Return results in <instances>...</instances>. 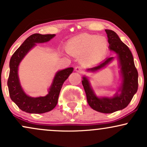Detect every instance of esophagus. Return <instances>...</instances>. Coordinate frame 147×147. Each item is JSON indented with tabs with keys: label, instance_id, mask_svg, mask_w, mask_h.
<instances>
[{
	"label": "esophagus",
	"instance_id": "34e87169",
	"mask_svg": "<svg viewBox=\"0 0 147 147\" xmlns=\"http://www.w3.org/2000/svg\"><path fill=\"white\" fill-rule=\"evenodd\" d=\"M75 71L78 72V73H82V72L84 71V70H83V68L82 67L77 66L75 67Z\"/></svg>",
	"mask_w": 147,
	"mask_h": 147
}]
</instances>
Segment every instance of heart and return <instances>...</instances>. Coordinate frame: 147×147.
<instances>
[{
    "label": "heart",
    "mask_w": 147,
    "mask_h": 147,
    "mask_svg": "<svg viewBox=\"0 0 147 147\" xmlns=\"http://www.w3.org/2000/svg\"><path fill=\"white\" fill-rule=\"evenodd\" d=\"M108 41L103 36L83 34L71 39L67 44V52L73 55H82L88 61H95L102 59L106 54Z\"/></svg>",
    "instance_id": "heart-1"
}]
</instances>
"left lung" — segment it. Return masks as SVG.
<instances>
[{
	"label": "left lung",
	"instance_id": "8db88e82",
	"mask_svg": "<svg viewBox=\"0 0 147 147\" xmlns=\"http://www.w3.org/2000/svg\"><path fill=\"white\" fill-rule=\"evenodd\" d=\"M105 31L108 36V48L117 55L121 84L117 93L112 97H108L96 95L90 84L89 78L86 76H82V83L90 108L102 113H112L126 108L136 93L138 86V74L129 48L121 40L115 31L108 29H106ZM114 59L113 57L107 58L101 63L93 67L87 68L86 71L90 73H96L109 64Z\"/></svg>",
	"mask_w": 147,
	"mask_h": 147
}]
</instances>
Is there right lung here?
<instances>
[{
	"label": "right lung",
	"mask_w": 147,
	"mask_h": 147,
	"mask_svg": "<svg viewBox=\"0 0 147 147\" xmlns=\"http://www.w3.org/2000/svg\"><path fill=\"white\" fill-rule=\"evenodd\" d=\"M55 36L54 34L41 35L38 33L30 35L17 49L10 59V71L7 81L9 95L11 100L19 107L20 109L25 112L42 114L54 109L57 104L63 83L74 71L73 67L58 71L48 88V94L45 96L30 97L23 89L18 75L19 65L22 61L34 47L37 46V43L48 42Z\"/></svg>",
	"instance_id": "right-lung-1"
}]
</instances>
